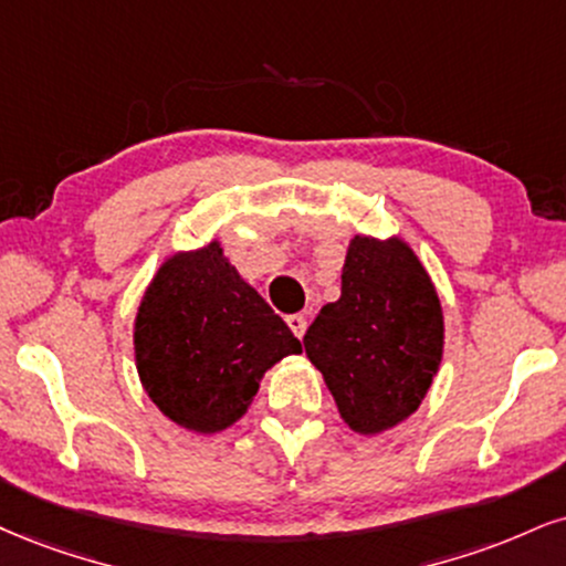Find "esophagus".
Segmentation results:
<instances>
[{"mask_svg": "<svg viewBox=\"0 0 566 566\" xmlns=\"http://www.w3.org/2000/svg\"><path fill=\"white\" fill-rule=\"evenodd\" d=\"M287 324L295 337H303L305 329H308V322H305V316H301V313H292V316H287Z\"/></svg>", "mask_w": 566, "mask_h": 566, "instance_id": "esophagus-1", "label": "esophagus"}]
</instances>
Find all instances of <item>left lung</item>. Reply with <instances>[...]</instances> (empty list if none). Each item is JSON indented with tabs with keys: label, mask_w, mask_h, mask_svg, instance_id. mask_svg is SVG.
I'll list each match as a JSON object with an SVG mask.
<instances>
[{
	"label": "left lung",
	"mask_w": 566,
	"mask_h": 566,
	"mask_svg": "<svg viewBox=\"0 0 566 566\" xmlns=\"http://www.w3.org/2000/svg\"><path fill=\"white\" fill-rule=\"evenodd\" d=\"M442 308L400 237L356 234L343 295L318 311L303 345L353 432L379 434L417 411L442 360Z\"/></svg>",
	"instance_id": "1"
}]
</instances>
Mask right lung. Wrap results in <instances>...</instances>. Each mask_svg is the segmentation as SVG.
<instances>
[{
  "label": "right lung",
  "instance_id": "right-lung-1",
  "mask_svg": "<svg viewBox=\"0 0 566 566\" xmlns=\"http://www.w3.org/2000/svg\"><path fill=\"white\" fill-rule=\"evenodd\" d=\"M301 350L216 240L168 258L136 311L142 387L189 432L213 434L242 419L263 374Z\"/></svg>",
  "mask_w": 566,
  "mask_h": 566
}]
</instances>
